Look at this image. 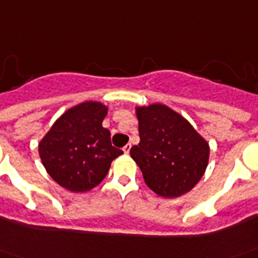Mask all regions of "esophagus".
I'll return each mask as SVG.
<instances>
[{
  "mask_svg": "<svg viewBox=\"0 0 258 258\" xmlns=\"http://www.w3.org/2000/svg\"><path fill=\"white\" fill-rule=\"evenodd\" d=\"M123 151L124 154H130V151H131V144H127V145L123 148Z\"/></svg>",
  "mask_w": 258,
  "mask_h": 258,
  "instance_id": "esophagus-1",
  "label": "esophagus"
}]
</instances>
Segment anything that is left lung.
<instances>
[{
  "label": "left lung",
  "instance_id": "8db88e82",
  "mask_svg": "<svg viewBox=\"0 0 258 258\" xmlns=\"http://www.w3.org/2000/svg\"><path fill=\"white\" fill-rule=\"evenodd\" d=\"M135 113L140 144L130 154L148 187L166 198L190 191L208 165V142L184 117L165 104L137 107Z\"/></svg>",
  "mask_w": 258,
  "mask_h": 258
}]
</instances>
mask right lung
<instances>
[{
	"label": "right lung",
	"mask_w": 258,
	"mask_h": 258,
	"mask_svg": "<svg viewBox=\"0 0 258 258\" xmlns=\"http://www.w3.org/2000/svg\"><path fill=\"white\" fill-rule=\"evenodd\" d=\"M107 107L84 102L62 114L39 144L41 163L51 179L73 192L89 191L106 177L121 149L111 145L103 128Z\"/></svg>",
	"instance_id": "obj_1"
}]
</instances>
